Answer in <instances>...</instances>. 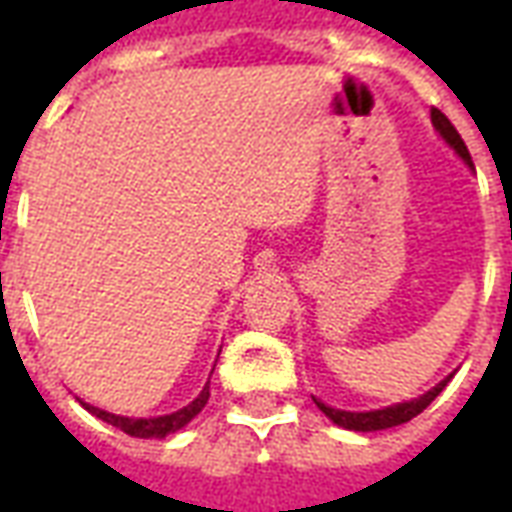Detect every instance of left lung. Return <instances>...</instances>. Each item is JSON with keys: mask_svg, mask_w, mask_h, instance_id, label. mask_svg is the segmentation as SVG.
Instances as JSON below:
<instances>
[{"mask_svg": "<svg viewBox=\"0 0 512 512\" xmlns=\"http://www.w3.org/2000/svg\"><path fill=\"white\" fill-rule=\"evenodd\" d=\"M430 120H433L436 131L450 142V147H455V153H458L469 167H474L472 156H469V147H466V142H463L461 134H458V128L452 126L450 120H447V115L433 106V109H430ZM447 381H450V378H447ZM447 381H441L439 386H433L430 392H425V395L417 397V400L397 403V406H389V408H378V411H362V414H354V411H337V408H329L326 403H321V400H315V406L321 408L323 414L332 419L334 425H340V428L370 433V430L395 428V425H403V422H408V419H414L417 414H422V411H425V408L439 397V392L447 386Z\"/></svg>", "mask_w": 512, "mask_h": 512, "instance_id": "8db88e82", "label": "left lung"}]
</instances>
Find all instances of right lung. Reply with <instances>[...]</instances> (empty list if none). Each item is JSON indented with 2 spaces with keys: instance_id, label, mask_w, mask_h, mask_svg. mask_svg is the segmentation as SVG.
Segmentation results:
<instances>
[{
  "instance_id": "add662e5",
  "label": "right lung",
  "mask_w": 512,
  "mask_h": 512,
  "mask_svg": "<svg viewBox=\"0 0 512 512\" xmlns=\"http://www.w3.org/2000/svg\"><path fill=\"white\" fill-rule=\"evenodd\" d=\"M208 397H211V386L205 384V389L191 400L189 406L180 408V411H175V414H164V417H153V419L115 417V414L101 411V408H95V406H87V403H82V406L87 408L90 414H95L98 419H104V422H109V425H115V428H120L123 433H128V436H136V439H164V436L175 433V430H180L183 425H189L191 419L197 417L202 408H205Z\"/></svg>"
}]
</instances>
